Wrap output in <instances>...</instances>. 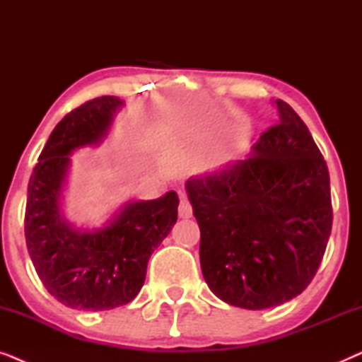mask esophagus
Here are the masks:
<instances>
[{
    "mask_svg": "<svg viewBox=\"0 0 362 362\" xmlns=\"http://www.w3.org/2000/svg\"><path fill=\"white\" fill-rule=\"evenodd\" d=\"M177 211H180V217H182V219H189V217L192 216V206L186 196H181L180 207H177Z\"/></svg>",
    "mask_w": 362,
    "mask_h": 362,
    "instance_id": "1",
    "label": "esophagus"
}]
</instances>
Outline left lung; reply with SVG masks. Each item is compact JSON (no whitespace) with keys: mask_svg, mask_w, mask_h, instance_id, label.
<instances>
[{"mask_svg":"<svg viewBox=\"0 0 362 362\" xmlns=\"http://www.w3.org/2000/svg\"><path fill=\"white\" fill-rule=\"evenodd\" d=\"M275 103L279 122L249 158L186 181L206 284L217 298L245 310L300 295L318 270L333 224L325 158L298 113Z\"/></svg>","mask_w":362,"mask_h":362,"instance_id":"1","label":"left lung"}]
</instances>
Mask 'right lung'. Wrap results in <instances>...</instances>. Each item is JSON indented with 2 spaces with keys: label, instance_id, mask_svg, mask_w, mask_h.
Here are the masks:
<instances>
[{
  "label": "right lung",
  "instance_id": "right-lung-1",
  "mask_svg": "<svg viewBox=\"0 0 362 362\" xmlns=\"http://www.w3.org/2000/svg\"><path fill=\"white\" fill-rule=\"evenodd\" d=\"M118 97L88 100L67 113L42 148L28 185L24 235L39 279L74 310L102 311L127 305L145 284L148 260L177 219L175 191L153 201L123 204L105 227L82 230L64 217L61 199L71 156L107 136Z\"/></svg>",
  "mask_w": 362,
  "mask_h": 362
}]
</instances>
